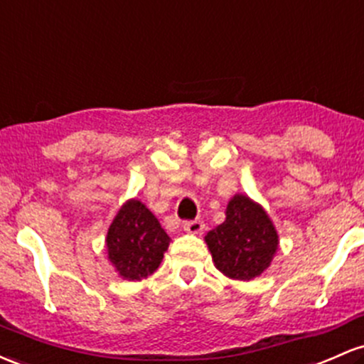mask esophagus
Wrapping results in <instances>:
<instances>
[{
  "label": "esophagus",
  "mask_w": 364,
  "mask_h": 364,
  "mask_svg": "<svg viewBox=\"0 0 364 364\" xmlns=\"http://www.w3.org/2000/svg\"><path fill=\"white\" fill-rule=\"evenodd\" d=\"M183 230H185L186 233L198 235L203 231V223L200 221V219H195V221H186L185 225H183Z\"/></svg>",
  "instance_id": "esophagus-1"
}]
</instances>
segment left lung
<instances>
[{
	"instance_id": "left-lung-1",
	"label": "left lung",
	"mask_w": 364,
	"mask_h": 364,
	"mask_svg": "<svg viewBox=\"0 0 364 364\" xmlns=\"http://www.w3.org/2000/svg\"><path fill=\"white\" fill-rule=\"evenodd\" d=\"M214 266L230 279L250 282L271 266L278 250V231L261 203L233 195L226 219L205 235Z\"/></svg>"
}]
</instances>
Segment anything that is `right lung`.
<instances>
[{"label": "right lung", "instance_id": "1", "mask_svg": "<svg viewBox=\"0 0 364 364\" xmlns=\"http://www.w3.org/2000/svg\"><path fill=\"white\" fill-rule=\"evenodd\" d=\"M169 235L141 200L122 203L107 231V257L115 273L127 282L150 277L161 266Z\"/></svg>", "mask_w": 364, "mask_h": 364}]
</instances>
